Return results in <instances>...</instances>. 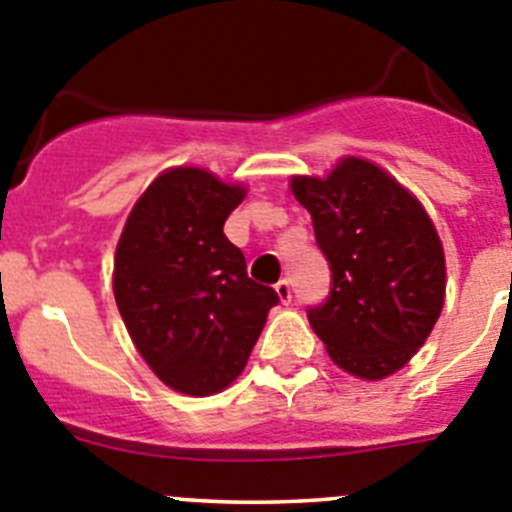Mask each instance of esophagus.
Listing matches in <instances>:
<instances>
[{"label": "esophagus", "instance_id": "esophagus-1", "mask_svg": "<svg viewBox=\"0 0 512 512\" xmlns=\"http://www.w3.org/2000/svg\"><path fill=\"white\" fill-rule=\"evenodd\" d=\"M275 293H278V298L283 303H290V298H293V290H290V280L283 278L275 283Z\"/></svg>", "mask_w": 512, "mask_h": 512}]
</instances>
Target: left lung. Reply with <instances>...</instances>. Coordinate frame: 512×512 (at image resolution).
Returning a JSON list of instances; mask_svg holds the SVG:
<instances>
[{
  "instance_id": "obj_1",
  "label": "left lung",
  "mask_w": 512,
  "mask_h": 512,
  "mask_svg": "<svg viewBox=\"0 0 512 512\" xmlns=\"http://www.w3.org/2000/svg\"><path fill=\"white\" fill-rule=\"evenodd\" d=\"M331 270L308 321L342 370L393 375L418 352L444 306V250L423 206L377 165L347 158L329 178H293Z\"/></svg>"
}]
</instances>
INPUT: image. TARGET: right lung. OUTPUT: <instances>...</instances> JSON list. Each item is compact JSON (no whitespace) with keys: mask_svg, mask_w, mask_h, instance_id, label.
<instances>
[{"mask_svg":"<svg viewBox=\"0 0 512 512\" xmlns=\"http://www.w3.org/2000/svg\"><path fill=\"white\" fill-rule=\"evenodd\" d=\"M245 188L201 168L150 183L124 224L114 298L137 352L178 393L211 395L245 370L278 293L224 234Z\"/></svg>","mask_w":512,"mask_h":512,"instance_id":"obj_1","label":"right lung"}]
</instances>
